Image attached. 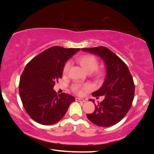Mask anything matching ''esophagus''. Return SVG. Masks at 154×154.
Returning a JSON list of instances; mask_svg holds the SVG:
<instances>
[{
    "instance_id": "34e87169",
    "label": "esophagus",
    "mask_w": 154,
    "mask_h": 154,
    "mask_svg": "<svg viewBox=\"0 0 154 154\" xmlns=\"http://www.w3.org/2000/svg\"><path fill=\"white\" fill-rule=\"evenodd\" d=\"M75 100H76V101H77V102H82V103H83V102H85V101L83 99H80V98H76Z\"/></svg>"
}]
</instances>
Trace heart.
<instances>
[{
  "label": "heart",
  "mask_w": 154,
  "mask_h": 154,
  "mask_svg": "<svg viewBox=\"0 0 154 154\" xmlns=\"http://www.w3.org/2000/svg\"><path fill=\"white\" fill-rule=\"evenodd\" d=\"M77 61L81 64V66L83 67V69L86 71L91 73V72L96 70V69L99 65V62H98L97 59L93 55H84L83 56L78 58ZM71 63L69 61H67L66 63L65 64L63 69V74L66 75L68 73L70 69ZM97 74H99V72H97ZM91 89V85L86 83V84H81L79 83H75L73 85H72V90H73L75 93L77 94H81L83 93L85 91H89Z\"/></svg>",
  "instance_id": "heart-1"
}]
</instances>
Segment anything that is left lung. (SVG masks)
Listing matches in <instances>:
<instances>
[{"instance_id": "8db88e82", "label": "left lung", "mask_w": 154, "mask_h": 154, "mask_svg": "<svg viewBox=\"0 0 154 154\" xmlns=\"http://www.w3.org/2000/svg\"><path fill=\"white\" fill-rule=\"evenodd\" d=\"M81 50L99 56L106 69L102 87L92 93L97 99L103 96L104 99L87 117L97 126H112L126 116L132 106L135 91L132 76L126 63L109 49L99 46ZM89 100L94 103V100Z\"/></svg>"}]
</instances>
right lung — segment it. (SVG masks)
<instances>
[{"label":"right lung","instance_id":"add662e5","mask_svg":"<svg viewBox=\"0 0 154 154\" xmlns=\"http://www.w3.org/2000/svg\"><path fill=\"white\" fill-rule=\"evenodd\" d=\"M79 50L51 47L26 66L20 79L19 94L26 112L36 122L51 125L59 122L75 100L66 93L57 95L53 88L62 78L65 62Z\"/></svg>","mask_w":154,"mask_h":154}]
</instances>
